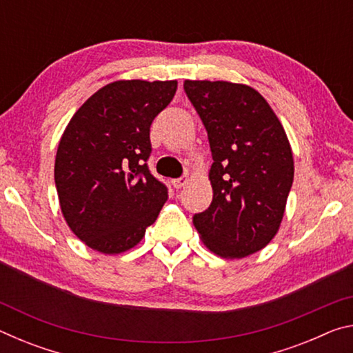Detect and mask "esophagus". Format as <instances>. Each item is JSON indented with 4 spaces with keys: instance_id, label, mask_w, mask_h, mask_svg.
I'll list each match as a JSON object with an SVG mask.
<instances>
[{
    "instance_id": "obj_1",
    "label": "esophagus",
    "mask_w": 353,
    "mask_h": 353,
    "mask_svg": "<svg viewBox=\"0 0 353 353\" xmlns=\"http://www.w3.org/2000/svg\"><path fill=\"white\" fill-rule=\"evenodd\" d=\"M171 183H172V187H174L176 190H179V188H182V187H185V185H187V183H188V179H187V177L174 179V181H172Z\"/></svg>"
}]
</instances>
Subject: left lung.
I'll return each instance as SVG.
<instances>
[{
	"label": "left lung",
	"mask_w": 353,
	"mask_h": 353,
	"mask_svg": "<svg viewBox=\"0 0 353 353\" xmlns=\"http://www.w3.org/2000/svg\"><path fill=\"white\" fill-rule=\"evenodd\" d=\"M183 88L207 129L213 157V201L193 218L201 241L223 259L259 252L280 229L294 179L282 123L246 83L187 79Z\"/></svg>",
	"instance_id": "left-lung-1"
}]
</instances>
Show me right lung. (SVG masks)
<instances>
[{
  "mask_svg": "<svg viewBox=\"0 0 353 353\" xmlns=\"http://www.w3.org/2000/svg\"><path fill=\"white\" fill-rule=\"evenodd\" d=\"M177 81H115L71 117L59 141L54 181L71 232L93 250L135 248L168 199L146 166L149 128L171 103Z\"/></svg>",
  "mask_w": 353,
  "mask_h": 353,
  "instance_id": "1",
  "label": "right lung"
}]
</instances>
